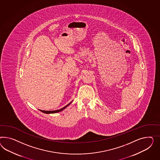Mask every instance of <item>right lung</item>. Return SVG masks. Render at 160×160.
Listing matches in <instances>:
<instances>
[{
    "label": "right lung",
    "instance_id": "1",
    "mask_svg": "<svg viewBox=\"0 0 160 160\" xmlns=\"http://www.w3.org/2000/svg\"><path fill=\"white\" fill-rule=\"evenodd\" d=\"M72 102H70L69 104H68L67 105H66V106L64 107L63 108H61L60 109H58V110H55V111H43V110H40V109H39V111H41L42 112L44 113H47V114H49V113H55L59 112H61L62 111L64 110L65 108H66V107H68L69 106V105L72 103Z\"/></svg>",
    "mask_w": 160,
    "mask_h": 160
}]
</instances>
